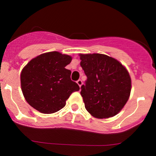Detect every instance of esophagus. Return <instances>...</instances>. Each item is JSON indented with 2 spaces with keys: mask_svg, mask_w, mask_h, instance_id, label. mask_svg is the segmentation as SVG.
<instances>
[{
  "mask_svg": "<svg viewBox=\"0 0 156 156\" xmlns=\"http://www.w3.org/2000/svg\"><path fill=\"white\" fill-rule=\"evenodd\" d=\"M77 84H78V85H79V87H81V86L82 85L83 82H82V81H81V79H79V80H78V81H77Z\"/></svg>",
  "mask_w": 156,
  "mask_h": 156,
  "instance_id": "34e87169",
  "label": "esophagus"
}]
</instances>
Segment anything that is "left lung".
Instances as JSON below:
<instances>
[{
  "label": "left lung",
  "mask_w": 156,
  "mask_h": 156,
  "mask_svg": "<svg viewBox=\"0 0 156 156\" xmlns=\"http://www.w3.org/2000/svg\"><path fill=\"white\" fill-rule=\"evenodd\" d=\"M87 76L81 87L87 111L97 119L112 117L126 104L131 89L127 69L115 59L104 54H80Z\"/></svg>",
  "instance_id": "1"
}]
</instances>
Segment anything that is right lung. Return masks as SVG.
<instances>
[{
  "instance_id": "add662e5",
  "label": "right lung",
  "mask_w": 156,
  "mask_h": 156,
  "mask_svg": "<svg viewBox=\"0 0 156 156\" xmlns=\"http://www.w3.org/2000/svg\"><path fill=\"white\" fill-rule=\"evenodd\" d=\"M72 57L53 51L34 58L21 72V87L28 103L44 114H51L66 106V102L78 84L71 80L65 67Z\"/></svg>"
}]
</instances>
